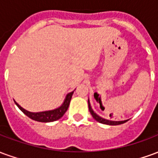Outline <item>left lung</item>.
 <instances>
[{"label":"left lung","instance_id":"left-lung-1","mask_svg":"<svg viewBox=\"0 0 158 158\" xmlns=\"http://www.w3.org/2000/svg\"><path fill=\"white\" fill-rule=\"evenodd\" d=\"M88 106H89V113L92 115L93 118L95 119V120H96L97 122L101 123H103V124H107V125H119V124L124 123H126L129 120V119H127V120H123V121H113V120H108V119L103 118L102 117H100L99 115H97V114L93 111L92 107L90 106L89 100H88Z\"/></svg>","mask_w":158,"mask_h":158}]
</instances>
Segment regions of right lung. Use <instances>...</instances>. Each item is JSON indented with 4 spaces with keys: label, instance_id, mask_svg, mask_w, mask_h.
Returning a JSON list of instances; mask_svg holds the SVG:
<instances>
[{
    "label": "right lung",
    "instance_id": "right-lung-1",
    "mask_svg": "<svg viewBox=\"0 0 158 158\" xmlns=\"http://www.w3.org/2000/svg\"><path fill=\"white\" fill-rule=\"evenodd\" d=\"M73 91L69 93L66 96L64 102H62V105L59 106V107L55 108V109L53 110H49V111H44V112H39V113H32V112H29V111H27L24 108H23L22 106L19 105L18 103L16 102L15 101H14V102H15V104L18 106L19 109L21 110L23 113L25 114L26 116L29 117V118L33 119L35 121H37V122H54V121H56L59 118H61L64 115V113L67 112V110H68L69 106V104H70V101H71V98H72Z\"/></svg>",
    "mask_w": 158,
    "mask_h": 158
}]
</instances>
